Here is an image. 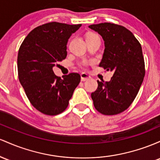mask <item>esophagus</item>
<instances>
[{
    "mask_svg": "<svg viewBox=\"0 0 160 160\" xmlns=\"http://www.w3.org/2000/svg\"><path fill=\"white\" fill-rule=\"evenodd\" d=\"M91 78V76L88 74H87V73L85 72H82V74H81V80L82 81V82H85V81H87Z\"/></svg>",
    "mask_w": 160,
    "mask_h": 160,
    "instance_id": "1",
    "label": "esophagus"
}]
</instances>
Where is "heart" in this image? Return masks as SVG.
<instances>
[{"mask_svg": "<svg viewBox=\"0 0 160 160\" xmlns=\"http://www.w3.org/2000/svg\"><path fill=\"white\" fill-rule=\"evenodd\" d=\"M96 36H98V35H95V34H89V35L87 36V38L96 37ZM88 61H86V60H83L82 62H81V66H85H85H88Z\"/></svg>", "mask_w": 160, "mask_h": 160, "instance_id": "1", "label": "heart"}]
</instances>
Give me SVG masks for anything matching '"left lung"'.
<instances>
[{"instance_id": "8db88e82", "label": "left lung", "mask_w": 160, "mask_h": 160, "mask_svg": "<svg viewBox=\"0 0 160 160\" xmlns=\"http://www.w3.org/2000/svg\"><path fill=\"white\" fill-rule=\"evenodd\" d=\"M104 41V53L99 66L113 72L109 82H99L91 93L95 109L103 115H116L130 107L145 75L142 48L132 32L124 26L104 22L91 25Z\"/></svg>"}]
</instances>
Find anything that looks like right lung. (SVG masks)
Returning a JSON list of instances; mask_svg holds the SVG:
<instances>
[{
    "label": "right lung",
    "mask_w": 160,
    "mask_h": 160,
    "mask_svg": "<svg viewBox=\"0 0 160 160\" xmlns=\"http://www.w3.org/2000/svg\"><path fill=\"white\" fill-rule=\"evenodd\" d=\"M81 26L57 22L41 25L28 33L19 48V82L32 105L42 113L56 116L63 112L79 84L78 73L63 75L62 79L53 67L66 59L68 39Z\"/></svg>",
    "instance_id": "add662e5"
}]
</instances>
